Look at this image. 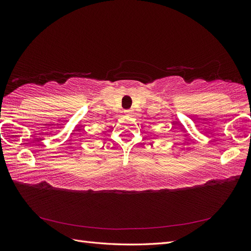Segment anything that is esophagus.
<instances>
[{"mask_svg":"<svg viewBox=\"0 0 251 251\" xmlns=\"http://www.w3.org/2000/svg\"><path fill=\"white\" fill-rule=\"evenodd\" d=\"M125 114H126V115H132L133 111H132V110H126V111H125Z\"/></svg>","mask_w":251,"mask_h":251,"instance_id":"obj_1","label":"esophagus"}]
</instances>
